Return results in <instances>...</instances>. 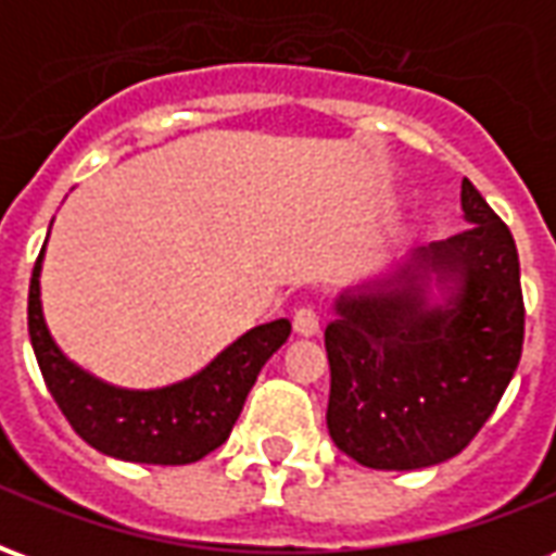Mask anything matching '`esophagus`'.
Returning <instances> with one entry per match:
<instances>
[{
  "instance_id": "obj_1",
  "label": "esophagus",
  "mask_w": 556,
  "mask_h": 556,
  "mask_svg": "<svg viewBox=\"0 0 556 556\" xmlns=\"http://www.w3.org/2000/svg\"><path fill=\"white\" fill-rule=\"evenodd\" d=\"M291 325H294V333H298V337H315V333H318V315H315L309 306H301V309L294 313V321H291Z\"/></svg>"
}]
</instances>
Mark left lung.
Returning <instances> with one entry per match:
<instances>
[{"label": "left lung", "mask_w": 556, "mask_h": 556, "mask_svg": "<svg viewBox=\"0 0 556 556\" xmlns=\"http://www.w3.org/2000/svg\"><path fill=\"white\" fill-rule=\"evenodd\" d=\"M462 211L465 231L414 247L333 301L327 429L363 467L419 470L458 455L518 369V250L467 178Z\"/></svg>", "instance_id": "left-lung-1"}]
</instances>
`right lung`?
Returning a JSON list of instances; mask_svg holds the SVG:
<instances>
[{"instance_id": "1", "label": "right lung", "mask_w": 556, "mask_h": 556, "mask_svg": "<svg viewBox=\"0 0 556 556\" xmlns=\"http://www.w3.org/2000/svg\"><path fill=\"white\" fill-rule=\"evenodd\" d=\"M47 241L29 282V339L50 396L79 438L98 453L137 465H190L223 446L262 366L286 345L289 318L247 330L175 384L151 390L110 384L71 361L47 327L41 301Z\"/></svg>"}]
</instances>
